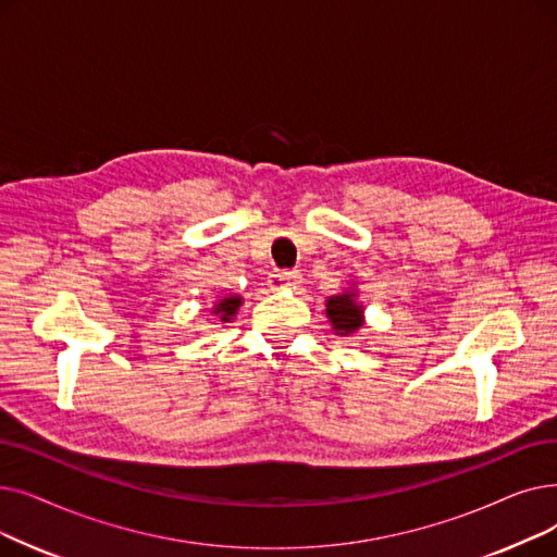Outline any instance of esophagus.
<instances>
[{"mask_svg":"<svg viewBox=\"0 0 557 557\" xmlns=\"http://www.w3.org/2000/svg\"><path fill=\"white\" fill-rule=\"evenodd\" d=\"M302 282V275L298 271H275L271 275V288H296Z\"/></svg>","mask_w":557,"mask_h":557,"instance_id":"1","label":"esophagus"}]
</instances>
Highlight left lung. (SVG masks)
I'll return each instance as SVG.
<instances>
[{"label": "left lung", "mask_w": 557, "mask_h": 557, "mask_svg": "<svg viewBox=\"0 0 557 557\" xmlns=\"http://www.w3.org/2000/svg\"><path fill=\"white\" fill-rule=\"evenodd\" d=\"M355 298H357L355 292H344L327 298L325 313L336 334L348 336L364 325V307H361Z\"/></svg>", "instance_id": "1"}]
</instances>
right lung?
Listing matches in <instances>:
<instances>
[{
  "mask_svg": "<svg viewBox=\"0 0 557 557\" xmlns=\"http://www.w3.org/2000/svg\"><path fill=\"white\" fill-rule=\"evenodd\" d=\"M240 302H244V298H240V296H227V298L215 302L213 313H215V317H219L223 323H230V321L236 317V311H238Z\"/></svg>",
  "mask_w": 557,
  "mask_h": 557,
  "instance_id": "obj_1",
  "label": "right lung"
}]
</instances>
